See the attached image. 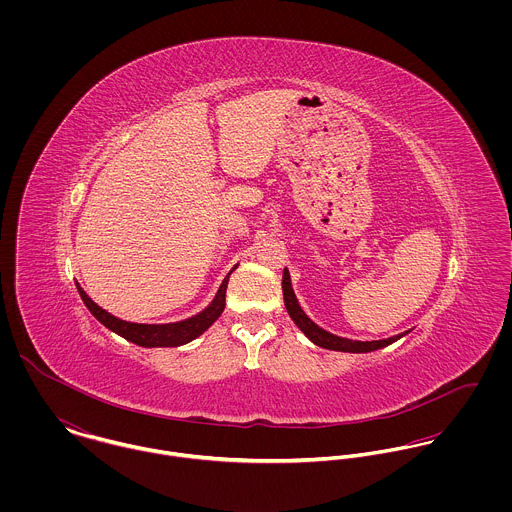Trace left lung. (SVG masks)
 Wrapping results in <instances>:
<instances>
[{
  "mask_svg": "<svg viewBox=\"0 0 512 512\" xmlns=\"http://www.w3.org/2000/svg\"><path fill=\"white\" fill-rule=\"evenodd\" d=\"M282 290H284V301H286V309L293 319V323L319 347L329 349V351H343V353H370L376 349H382L390 343H394L396 339H400L402 335L390 337V339H380V341H353V339H343L337 337L333 333H327L325 329H321L319 325H315L299 307L297 297L293 293L292 282H290V272L284 270V278H282Z\"/></svg>",
  "mask_w": 512,
  "mask_h": 512,
  "instance_id": "left-lung-1",
  "label": "left lung"
}]
</instances>
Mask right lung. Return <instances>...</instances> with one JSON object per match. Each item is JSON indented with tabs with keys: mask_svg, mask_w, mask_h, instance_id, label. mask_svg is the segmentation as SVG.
I'll use <instances>...</instances> for the list:
<instances>
[{
	"mask_svg": "<svg viewBox=\"0 0 512 512\" xmlns=\"http://www.w3.org/2000/svg\"><path fill=\"white\" fill-rule=\"evenodd\" d=\"M228 276L220 284L219 292L215 295L213 303L205 311H201L199 315H195L191 319H185V321H179V323H167V325H144V323L122 321V319L114 317L112 313H108L106 309H102L100 305H96L80 286H76V288H78V293H80L84 305L88 307V311L104 327L118 333L120 337L132 341L140 347H179V345H185V343L197 339L201 333H205L219 319L220 313L224 309V303H226Z\"/></svg>",
	"mask_w": 512,
	"mask_h": 512,
	"instance_id": "add662e5",
	"label": "right lung"
}]
</instances>
